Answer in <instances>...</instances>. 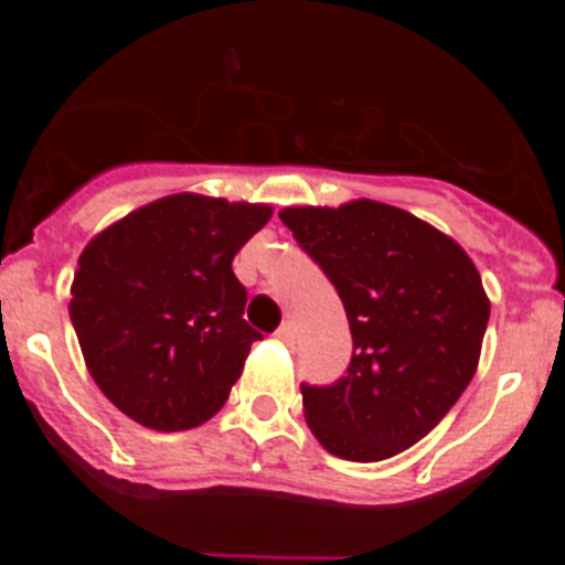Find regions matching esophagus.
<instances>
[{"label":"esophagus","mask_w":565,"mask_h":565,"mask_svg":"<svg viewBox=\"0 0 565 565\" xmlns=\"http://www.w3.org/2000/svg\"><path fill=\"white\" fill-rule=\"evenodd\" d=\"M274 337H277L279 342L291 344L294 342V326H291V322H282V326L277 328V333H274Z\"/></svg>","instance_id":"esophagus-1"}]
</instances>
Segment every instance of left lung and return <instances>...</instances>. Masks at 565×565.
Wrapping results in <instances>:
<instances>
[{
    "mask_svg": "<svg viewBox=\"0 0 565 565\" xmlns=\"http://www.w3.org/2000/svg\"><path fill=\"white\" fill-rule=\"evenodd\" d=\"M279 221L337 286L353 337L348 376L302 384L306 422L344 461H384L422 441L467 391L489 297L456 239L379 201L291 206Z\"/></svg>",
    "mask_w": 565,
    "mask_h": 565,
    "instance_id": "1",
    "label": "left lung"
}]
</instances>
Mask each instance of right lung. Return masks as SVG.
<instances>
[{
  "instance_id": "1",
  "label": "right lung",
  "mask_w": 565,
  "mask_h": 565,
  "mask_svg": "<svg viewBox=\"0 0 565 565\" xmlns=\"http://www.w3.org/2000/svg\"><path fill=\"white\" fill-rule=\"evenodd\" d=\"M266 203L181 192L135 209L78 257L70 319L89 376L149 430L201 427L226 404L259 337L232 259Z\"/></svg>"
}]
</instances>
